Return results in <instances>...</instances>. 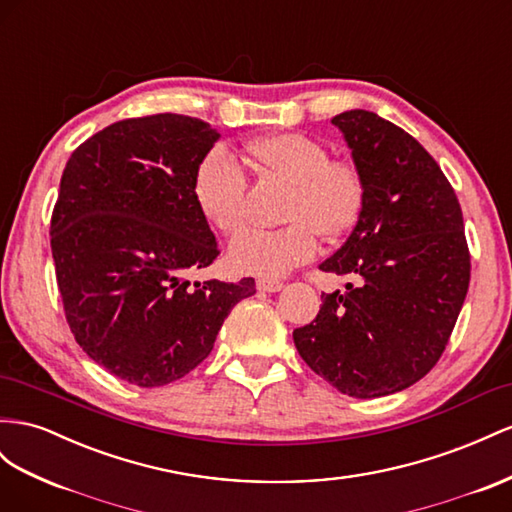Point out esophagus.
Wrapping results in <instances>:
<instances>
[{
	"label": "esophagus",
	"mask_w": 512,
	"mask_h": 512,
	"mask_svg": "<svg viewBox=\"0 0 512 512\" xmlns=\"http://www.w3.org/2000/svg\"><path fill=\"white\" fill-rule=\"evenodd\" d=\"M256 288H258V290H262V293H278V290H282V288H284V284H282V282H278V280L260 278V280H256Z\"/></svg>",
	"instance_id": "34e87169"
}]
</instances>
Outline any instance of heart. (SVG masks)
Instances as JSON below:
<instances>
[{"label":"heart","mask_w":512,"mask_h":512,"mask_svg":"<svg viewBox=\"0 0 512 512\" xmlns=\"http://www.w3.org/2000/svg\"><path fill=\"white\" fill-rule=\"evenodd\" d=\"M267 172L290 185L282 228H247L232 239L228 262L234 271L280 278L316 254V234L336 239L364 209L366 185L357 165L331 159L325 144L303 133L269 135L250 146ZM193 200L215 230L232 234L245 222L247 176L226 146L206 153L193 172Z\"/></svg>","instance_id":"1"}]
</instances>
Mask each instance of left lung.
<instances>
[{
    "label": "left lung",
    "mask_w": 512,
    "mask_h": 512,
    "mask_svg": "<svg viewBox=\"0 0 512 512\" xmlns=\"http://www.w3.org/2000/svg\"><path fill=\"white\" fill-rule=\"evenodd\" d=\"M344 133L366 200L321 271L351 275L293 340L316 375L355 398L388 396L431 370L459 319L469 247L452 185L424 146L364 109L331 118Z\"/></svg>",
    "instance_id": "8db88e82"
}]
</instances>
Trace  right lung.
I'll return each instance as SVG.
<instances>
[{
  "label": "right lung",
  "instance_id": "add662e5",
  "mask_svg": "<svg viewBox=\"0 0 512 512\" xmlns=\"http://www.w3.org/2000/svg\"><path fill=\"white\" fill-rule=\"evenodd\" d=\"M219 133L200 118H127L75 148L51 215L66 323L114 377L159 388L209 357L241 282H189L219 256L193 172Z\"/></svg>",
  "mask_w": 512,
  "mask_h": 512
}]
</instances>
